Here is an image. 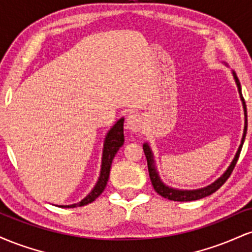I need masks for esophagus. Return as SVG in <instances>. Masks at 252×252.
<instances>
[{"label":"esophagus","mask_w":252,"mask_h":252,"mask_svg":"<svg viewBox=\"0 0 252 252\" xmlns=\"http://www.w3.org/2000/svg\"><path fill=\"white\" fill-rule=\"evenodd\" d=\"M141 126H142V120H141L140 115L137 114H130L128 117H126V126H128L129 130L131 131H138L141 129Z\"/></svg>","instance_id":"34e87169"}]
</instances>
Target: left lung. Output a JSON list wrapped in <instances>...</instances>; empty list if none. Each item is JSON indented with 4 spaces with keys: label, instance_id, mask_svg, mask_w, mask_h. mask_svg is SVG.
<instances>
[{
    "label": "left lung",
    "instance_id": "1",
    "mask_svg": "<svg viewBox=\"0 0 252 252\" xmlns=\"http://www.w3.org/2000/svg\"><path fill=\"white\" fill-rule=\"evenodd\" d=\"M233 78H235V82L237 84V88H238V92H239V96H241L242 103H243V109H244V116H245V126H244V132H243V138H242V142L241 146H239L238 150H237L235 158L233 161L231 162L228 168L226 169V172L222 174L220 178L217 179V180L213 182V184L209 185L207 187H204V189H192V190H182V189H172V187L166 186L163 184L162 180L160 179L158 176V170H156L155 167V161H154V155H153L152 149H150L149 144L148 143H144L143 144V152L144 155L147 158V163H148V172H149V176H150V181H152L153 187H154L155 192L158 194H160L163 198L169 199V200L173 201H193V200H198V199L205 198V196L211 195L212 193H215L216 190H218L222 185L225 184V181L230 178L231 173H232L233 168H235L237 161H238L239 154H241V150L243 147V143H244L245 140V135H247V130H248V115H247V105H245L244 102V98H243L242 94V88H241V83H239L238 77H237L236 72L232 71Z\"/></svg>",
    "mask_w": 252,
    "mask_h": 252
}]
</instances>
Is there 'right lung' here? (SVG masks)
Returning <instances> with one entry per match:
<instances>
[{
    "label": "right lung",
    "mask_w": 252,
    "mask_h": 252,
    "mask_svg": "<svg viewBox=\"0 0 252 252\" xmlns=\"http://www.w3.org/2000/svg\"><path fill=\"white\" fill-rule=\"evenodd\" d=\"M123 123L124 118L117 121V123L110 129V131L106 134L105 141H104V149H103V158H102V167H100V174L98 178V181L94 189L89 193L82 201L77 202V204L72 205H62L60 207H65V209H73L77 206H85L90 202L94 201L96 199L103 193L105 189L106 184H108L110 168H111L112 160H114L115 155L120 150L121 147L124 143V134H123Z\"/></svg>",
    "instance_id": "right-lung-1"
}]
</instances>
